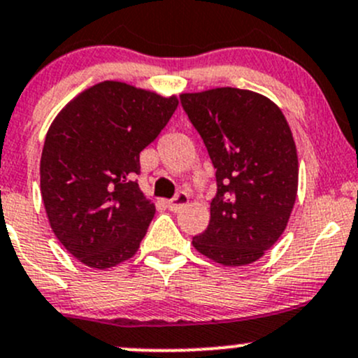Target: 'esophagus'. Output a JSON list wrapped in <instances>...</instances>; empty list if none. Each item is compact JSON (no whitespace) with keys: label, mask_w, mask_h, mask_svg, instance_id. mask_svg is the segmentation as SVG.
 <instances>
[{"label":"esophagus","mask_w":358,"mask_h":358,"mask_svg":"<svg viewBox=\"0 0 358 358\" xmlns=\"http://www.w3.org/2000/svg\"><path fill=\"white\" fill-rule=\"evenodd\" d=\"M190 197L185 194V192H178V194L175 195V199H171V201L168 202V209L173 210V213H176V210H180L183 208V206L189 204Z\"/></svg>","instance_id":"34e87169"}]
</instances>
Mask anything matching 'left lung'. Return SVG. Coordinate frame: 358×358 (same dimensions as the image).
Masks as SVG:
<instances>
[{"label":"left lung","instance_id":"obj_1","mask_svg":"<svg viewBox=\"0 0 358 358\" xmlns=\"http://www.w3.org/2000/svg\"><path fill=\"white\" fill-rule=\"evenodd\" d=\"M180 99L217 183L209 227L192 245L217 264H252L283 235L295 206L299 156L287 118L269 97L247 89L216 87Z\"/></svg>","mask_w":358,"mask_h":358}]
</instances>
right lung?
<instances>
[{"instance_id":"right-lung-1","label":"right lung","mask_w":358,"mask_h":358,"mask_svg":"<svg viewBox=\"0 0 358 358\" xmlns=\"http://www.w3.org/2000/svg\"><path fill=\"white\" fill-rule=\"evenodd\" d=\"M176 108V96L104 80L52 120L41 156V195L52 233L82 264L108 269L138 250L156 213L135 182L138 157Z\"/></svg>"}]
</instances>
